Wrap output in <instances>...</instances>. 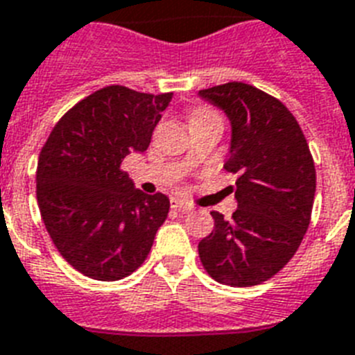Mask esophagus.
Here are the masks:
<instances>
[{
	"label": "esophagus",
	"mask_w": 355,
	"mask_h": 355,
	"mask_svg": "<svg viewBox=\"0 0 355 355\" xmlns=\"http://www.w3.org/2000/svg\"><path fill=\"white\" fill-rule=\"evenodd\" d=\"M171 207L173 209H180V211H189V209H193L191 204L184 202V200H180V198H171Z\"/></svg>",
	"instance_id": "esophagus-1"
}]
</instances>
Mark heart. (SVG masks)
<instances>
[{
	"label": "heart",
	"instance_id": "1",
	"mask_svg": "<svg viewBox=\"0 0 355 355\" xmlns=\"http://www.w3.org/2000/svg\"><path fill=\"white\" fill-rule=\"evenodd\" d=\"M206 114H213V112L207 111V109H202V111H198L197 114H195V118H197V116H206Z\"/></svg>",
	"mask_w": 355,
	"mask_h": 355
}]
</instances>
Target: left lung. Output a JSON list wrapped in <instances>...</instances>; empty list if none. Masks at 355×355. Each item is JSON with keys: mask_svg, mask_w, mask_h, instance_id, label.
<instances>
[{"mask_svg": "<svg viewBox=\"0 0 355 355\" xmlns=\"http://www.w3.org/2000/svg\"><path fill=\"white\" fill-rule=\"evenodd\" d=\"M198 94L232 123L224 169L237 175L232 220L211 211L213 232L198 243L204 270L227 286L268 281L295 255L308 230L315 166L297 120L261 89L230 82Z\"/></svg>", "mask_w": 355, "mask_h": 355, "instance_id": "obj_1", "label": "left lung"}]
</instances>
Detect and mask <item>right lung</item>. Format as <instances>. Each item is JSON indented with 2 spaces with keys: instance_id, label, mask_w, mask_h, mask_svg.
Wrapping results in <instances>:
<instances>
[{
  "instance_id": "add662e5",
  "label": "right lung",
  "mask_w": 355,
  "mask_h": 355,
  "mask_svg": "<svg viewBox=\"0 0 355 355\" xmlns=\"http://www.w3.org/2000/svg\"><path fill=\"white\" fill-rule=\"evenodd\" d=\"M171 98L123 85L94 91L58 120L42 148L36 197L43 224L62 257L87 277H128L168 217L169 198L135 189L122 162L149 148Z\"/></svg>"
}]
</instances>
